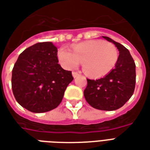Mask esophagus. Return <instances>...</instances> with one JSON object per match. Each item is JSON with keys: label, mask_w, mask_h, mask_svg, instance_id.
I'll use <instances>...</instances> for the list:
<instances>
[{"label": "esophagus", "mask_w": 150, "mask_h": 150, "mask_svg": "<svg viewBox=\"0 0 150 150\" xmlns=\"http://www.w3.org/2000/svg\"><path fill=\"white\" fill-rule=\"evenodd\" d=\"M72 75L74 76V78H76V77H77V76H79V74L78 73H76V72H73V73H72Z\"/></svg>", "instance_id": "esophagus-1"}]
</instances>
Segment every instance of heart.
Returning a JSON list of instances; mask_svg holds the SVG:
<instances>
[{"label": "heart", "instance_id": "obj_1", "mask_svg": "<svg viewBox=\"0 0 150 150\" xmlns=\"http://www.w3.org/2000/svg\"><path fill=\"white\" fill-rule=\"evenodd\" d=\"M118 56L114 45L101 40L80 43L74 47V52L63 47L58 52L59 62L65 69H74L82 62L83 72L94 78L109 74L117 64Z\"/></svg>", "mask_w": 150, "mask_h": 150}]
</instances>
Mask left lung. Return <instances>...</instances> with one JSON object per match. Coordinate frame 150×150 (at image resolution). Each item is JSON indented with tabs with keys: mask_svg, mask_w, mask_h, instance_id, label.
<instances>
[{
	"mask_svg": "<svg viewBox=\"0 0 150 150\" xmlns=\"http://www.w3.org/2000/svg\"><path fill=\"white\" fill-rule=\"evenodd\" d=\"M103 38L117 47L119 51L118 60L114 69L103 78L87 79L88 85L83 95L88 104L95 109L112 111L122 107L134 93L135 64L125 46L108 37Z\"/></svg>",
	"mask_w": 150,
	"mask_h": 150,
	"instance_id": "obj_1",
	"label": "left lung"
}]
</instances>
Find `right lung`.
I'll use <instances>...</instances> for the list:
<instances>
[{"label":"right lung","mask_w":150,"mask_h":150,"mask_svg":"<svg viewBox=\"0 0 150 150\" xmlns=\"http://www.w3.org/2000/svg\"><path fill=\"white\" fill-rule=\"evenodd\" d=\"M52 42L37 43L18 56L12 69L11 88L16 101L33 112H48L62 102L73 80L71 71L58 63Z\"/></svg>","instance_id":"1"}]
</instances>
